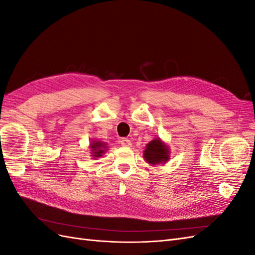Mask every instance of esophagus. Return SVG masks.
I'll use <instances>...</instances> for the list:
<instances>
[{
	"mask_svg": "<svg viewBox=\"0 0 255 255\" xmlns=\"http://www.w3.org/2000/svg\"><path fill=\"white\" fill-rule=\"evenodd\" d=\"M120 143H121V145H123V146H129L130 144V140L129 139H128V138H121L120 139Z\"/></svg>",
	"mask_w": 255,
	"mask_h": 255,
	"instance_id": "obj_1",
	"label": "esophagus"
}]
</instances>
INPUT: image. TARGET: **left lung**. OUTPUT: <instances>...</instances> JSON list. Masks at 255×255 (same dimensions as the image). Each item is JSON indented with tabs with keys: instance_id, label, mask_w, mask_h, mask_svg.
<instances>
[{
	"instance_id": "obj_1",
	"label": "left lung",
	"mask_w": 255,
	"mask_h": 255,
	"mask_svg": "<svg viewBox=\"0 0 255 255\" xmlns=\"http://www.w3.org/2000/svg\"><path fill=\"white\" fill-rule=\"evenodd\" d=\"M143 156L145 160L152 165L160 164L168 160L169 151L167 146L160 141V139L156 138V139H154L146 144Z\"/></svg>"
}]
</instances>
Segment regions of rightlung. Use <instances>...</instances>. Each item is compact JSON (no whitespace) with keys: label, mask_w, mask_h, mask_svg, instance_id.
Segmentation results:
<instances>
[{"label":"right lung","mask_w":255,"mask_h":255,"mask_svg":"<svg viewBox=\"0 0 255 255\" xmlns=\"http://www.w3.org/2000/svg\"><path fill=\"white\" fill-rule=\"evenodd\" d=\"M90 146H91L92 151H94L92 152V154H94L92 156H95V157L102 156V154L105 151V150H103L105 148V144H104V142H101V141H94Z\"/></svg>","instance_id":"add662e5"}]
</instances>
